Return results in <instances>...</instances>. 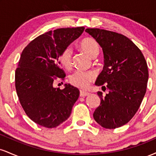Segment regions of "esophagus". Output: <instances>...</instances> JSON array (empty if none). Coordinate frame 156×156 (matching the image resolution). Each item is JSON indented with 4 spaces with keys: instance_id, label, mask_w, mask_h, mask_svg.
<instances>
[{
    "instance_id": "1",
    "label": "esophagus",
    "mask_w": 156,
    "mask_h": 156,
    "mask_svg": "<svg viewBox=\"0 0 156 156\" xmlns=\"http://www.w3.org/2000/svg\"><path fill=\"white\" fill-rule=\"evenodd\" d=\"M89 94V93H88V92H83V91H80V97H83V98H84V97L88 96Z\"/></svg>"
}]
</instances>
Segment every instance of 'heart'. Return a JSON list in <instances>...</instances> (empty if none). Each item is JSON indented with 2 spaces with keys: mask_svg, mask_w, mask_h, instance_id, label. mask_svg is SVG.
Segmentation results:
<instances>
[{
  "mask_svg": "<svg viewBox=\"0 0 156 156\" xmlns=\"http://www.w3.org/2000/svg\"><path fill=\"white\" fill-rule=\"evenodd\" d=\"M80 48L91 58H94L99 53V47L97 42L92 38H86L80 43ZM59 62L66 69L71 67L73 64V51L69 47L65 48L60 53ZM94 76L91 72L76 70L69 76V82L74 87L81 89H86L94 80Z\"/></svg>",
  "mask_w": 156,
  "mask_h": 156,
  "instance_id": "1",
  "label": "heart"
}]
</instances>
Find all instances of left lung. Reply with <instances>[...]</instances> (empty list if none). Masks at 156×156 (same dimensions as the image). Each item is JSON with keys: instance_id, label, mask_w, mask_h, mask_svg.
Masks as SVG:
<instances>
[{"instance_id": "1", "label": "left lung", "mask_w": 156, "mask_h": 156, "mask_svg": "<svg viewBox=\"0 0 156 156\" xmlns=\"http://www.w3.org/2000/svg\"><path fill=\"white\" fill-rule=\"evenodd\" d=\"M101 45L104 67L95 85L108 93L101 98V105L93 114L94 120L107 129L128 123L140 106L147 84V64L139 48L125 36L100 28H87Z\"/></svg>"}]
</instances>
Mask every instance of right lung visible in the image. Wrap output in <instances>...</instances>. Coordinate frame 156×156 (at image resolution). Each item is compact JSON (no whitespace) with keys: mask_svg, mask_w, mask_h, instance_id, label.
Here are the masks:
<instances>
[{"mask_svg":"<svg viewBox=\"0 0 156 156\" xmlns=\"http://www.w3.org/2000/svg\"><path fill=\"white\" fill-rule=\"evenodd\" d=\"M84 27L58 28L31 41L21 53L15 71V88L23 110L32 121L48 128L69 118L80 92L70 84L54 88L53 81L64 79L60 53L84 31Z\"/></svg>","mask_w":156,"mask_h":156,"instance_id":"1","label":"right lung"}]
</instances>
